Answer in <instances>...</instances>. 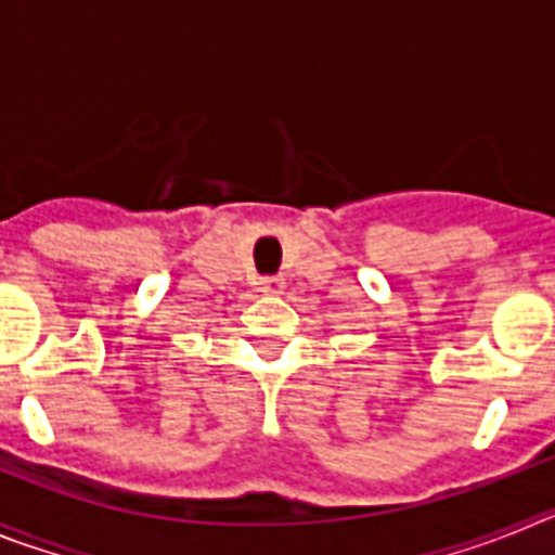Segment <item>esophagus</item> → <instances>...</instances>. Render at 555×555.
<instances>
[{
    "label": "esophagus",
    "instance_id": "esophagus-1",
    "mask_svg": "<svg viewBox=\"0 0 555 555\" xmlns=\"http://www.w3.org/2000/svg\"><path fill=\"white\" fill-rule=\"evenodd\" d=\"M261 292L263 294H281L283 292V278H263Z\"/></svg>",
    "mask_w": 555,
    "mask_h": 555
}]
</instances>
